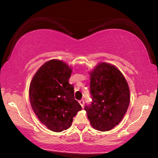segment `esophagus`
<instances>
[{"label": "esophagus", "mask_w": 158, "mask_h": 158, "mask_svg": "<svg viewBox=\"0 0 158 158\" xmlns=\"http://www.w3.org/2000/svg\"><path fill=\"white\" fill-rule=\"evenodd\" d=\"M79 102L80 105H81V106H82V107H84V100L82 99V100H79Z\"/></svg>", "instance_id": "obj_1"}]
</instances>
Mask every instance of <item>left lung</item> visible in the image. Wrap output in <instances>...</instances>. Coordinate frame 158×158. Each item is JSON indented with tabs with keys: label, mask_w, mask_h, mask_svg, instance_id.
<instances>
[{
	"label": "left lung",
	"mask_w": 158,
	"mask_h": 158,
	"mask_svg": "<svg viewBox=\"0 0 158 158\" xmlns=\"http://www.w3.org/2000/svg\"><path fill=\"white\" fill-rule=\"evenodd\" d=\"M89 74L92 102L84 110L93 128L109 131L127 112L130 101L128 84L121 72L107 63H98Z\"/></svg>",
	"instance_id": "1"
}]
</instances>
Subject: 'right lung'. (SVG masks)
<instances>
[{"instance_id":"right-lung-1","label":"right lung","mask_w":158,"mask_h":158,"mask_svg":"<svg viewBox=\"0 0 158 158\" xmlns=\"http://www.w3.org/2000/svg\"><path fill=\"white\" fill-rule=\"evenodd\" d=\"M72 69L62 60L52 59L35 74L29 87L32 109L48 129L60 132L71 126L73 117L82 108L74 99L69 84Z\"/></svg>"}]
</instances>
